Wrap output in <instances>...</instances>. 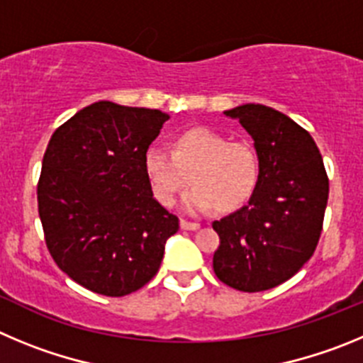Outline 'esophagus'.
<instances>
[{
  "mask_svg": "<svg viewBox=\"0 0 363 363\" xmlns=\"http://www.w3.org/2000/svg\"><path fill=\"white\" fill-rule=\"evenodd\" d=\"M181 228H182V230H188V231H197L199 228H201V224H199V222H188V220H184V218H182Z\"/></svg>",
  "mask_w": 363,
  "mask_h": 363,
  "instance_id": "obj_1",
  "label": "esophagus"
}]
</instances>
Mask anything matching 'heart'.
Returning <instances> with one entry per match:
<instances>
[{
    "mask_svg": "<svg viewBox=\"0 0 363 363\" xmlns=\"http://www.w3.org/2000/svg\"><path fill=\"white\" fill-rule=\"evenodd\" d=\"M153 197L169 208L188 184L194 188L182 199V208L201 215L217 206L231 211L250 199L259 179V161L250 143L228 141L226 135L206 126L186 130L174 150L150 146L143 157Z\"/></svg>",
    "mask_w": 363,
    "mask_h": 363,
    "instance_id": "heart-1",
    "label": "heart"
}]
</instances>
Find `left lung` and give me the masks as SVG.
<instances>
[{"label":"left lung","instance_id":"1","mask_svg":"<svg viewBox=\"0 0 363 363\" xmlns=\"http://www.w3.org/2000/svg\"><path fill=\"white\" fill-rule=\"evenodd\" d=\"M224 116L253 139L259 179L246 206L213 222L220 237L213 271L238 291H266L291 279L315 253L329 181L313 137L286 113L247 103Z\"/></svg>","mask_w":363,"mask_h":363}]
</instances>
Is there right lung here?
Wrapping results in <instances>:
<instances>
[{
  "instance_id": "obj_1",
  "label": "right lung",
  "mask_w": 363,
  "mask_h": 363,
  "mask_svg": "<svg viewBox=\"0 0 363 363\" xmlns=\"http://www.w3.org/2000/svg\"><path fill=\"white\" fill-rule=\"evenodd\" d=\"M161 110L99 101L52 133L38 184L39 218L52 259L74 282L125 296L157 275L179 218L164 210L143 157Z\"/></svg>"
}]
</instances>
